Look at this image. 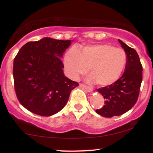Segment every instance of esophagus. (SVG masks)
<instances>
[{"mask_svg": "<svg viewBox=\"0 0 153 153\" xmlns=\"http://www.w3.org/2000/svg\"><path fill=\"white\" fill-rule=\"evenodd\" d=\"M79 86L82 89H83L84 90H85V91H86L88 92H90L92 91V89L91 88H90L88 86H86V85H84L82 84H79Z\"/></svg>", "mask_w": 153, "mask_h": 153, "instance_id": "1", "label": "esophagus"}]
</instances>
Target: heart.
Wrapping results in <instances>:
<instances>
[{
    "label": "heart",
    "instance_id": "obj_1",
    "mask_svg": "<svg viewBox=\"0 0 153 153\" xmlns=\"http://www.w3.org/2000/svg\"><path fill=\"white\" fill-rule=\"evenodd\" d=\"M127 63L122 48L109 44L87 45L67 53L64 58L65 69L71 78L77 79L88 71L91 75L87 82L107 86L120 78Z\"/></svg>",
    "mask_w": 153,
    "mask_h": 153
}]
</instances>
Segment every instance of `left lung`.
Instances as JSON below:
<instances>
[{"instance_id":"8db88e82","label":"left lung","mask_w":153,"mask_h":153,"mask_svg":"<svg viewBox=\"0 0 153 153\" xmlns=\"http://www.w3.org/2000/svg\"><path fill=\"white\" fill-rule=\"evenodd\" d=\"M127 55L125 71L120 79L109 86L98 88L105 105L96 112L105 117L119 116L134 107L138 100L142 80V65L136 50L118 40Z\"/></svg>"}]
</instances>
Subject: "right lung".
Segmentation results:
<instances>
[{"label": "right lung", "mask_w": 153, "mask_h": 153, "mask_svg": "<svg viewBox=\"0 0 153 153\" xmlns=\"http://www.w3.org/2000/svg\"><path fill=\"white\" fill-rule=\"evenodd\" d=\"M71 40L45 38L22 46L13 61L14 87L17 99L28 111L53 115L66 105L71 91L78 86L67 78L61 60Z\"/></svg>", "instance_id": "1"}]
</instances>
